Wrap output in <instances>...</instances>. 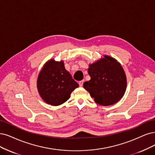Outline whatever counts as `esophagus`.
Instances as JSON below:
<instances>
[{"mask_svg":"<svg viewBox=\"0 0 155 155\" xmlns=\"http://www.w3.org/2000/svg\"><path fill=\"white\" fill-rule=\"evenodd\" d=\"M84 81H80L79 82V85H80V86H81V87H82V85H83V84H84Z\"/></svg>","mask_w":155,"mask_h":155,"instance_id":"1","label":"esophagus"}]
</instances>
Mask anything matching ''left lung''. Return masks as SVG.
I'll return each instance as SVG.
<instances>
[{"instance_id":"8db88e82","label":"left lung","mask_w":155,"mask_h":155,"mask_svg":"<svg viewBox=\"0 0 155 155\" xmlns=\"http://www.w3.org/2000/svg\"><path fill=\"white\" fill-rule=\"evenodd\" d=\"M88 73L91 80L84 83V87L96 104L112 105L123 98L127 89V76L116 59L104 55V58L89 64Z\"/></svg>"}]
</instances>
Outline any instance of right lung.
I'll use <instances>...</instances> for the list:
<instances>
[{
    "label": "right lung",
    "mask_w": 155,
    "mask_h": 155,
    "mask_svg": "<svg viewBox=\"0 0 155 155\" xmlns=\"http://www.w3.org/2000/svg\"><path fill=\"white\" fill-rule=\"evenodd\" d=\"M78 86L65 69L63 61H55L54 59L45 63L37 80V88L41 98L53 106L64 104Z\"/></svg>",
    "instance_id": "obj_1"
}]
</instances>
